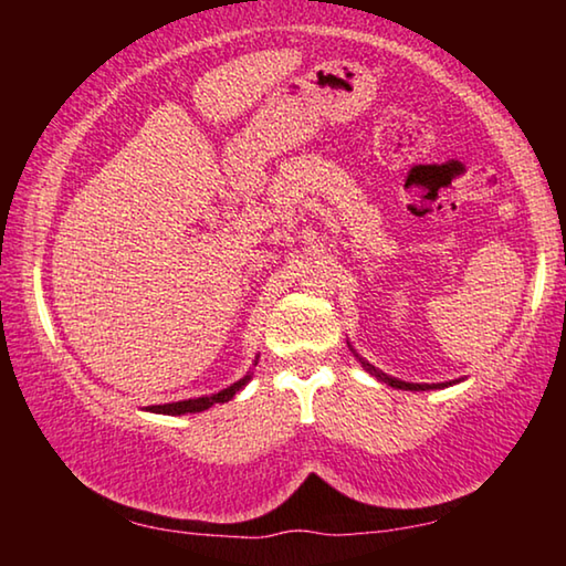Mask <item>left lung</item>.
Returning a JSON list of instances; mask_svg holds the SVG:
<instances>
[{
    "instance_id": "8db88e82",
    "label": "left lung",
    "mask_w": 566,
    "mask_h": 566,
    "mask_svg": "<svg viewBox=\"0 0 566 566\" xmlns=\"http://www.w3.org/2000/svg\"><path fill=\"white\" fill-rule=\"evenodd\" d=\"M364 364V361H361ZM364 367H367L369 371H375V375L379 377V379H385L387 385H391L395 389H409V391H424V389H434V387H429V385H411V381H401V379H391V377H387V375H379L377 369H371L369 364H364ZM449 385H452V381H449ZM437 387H447V385H437Z\"/></svg>"
}]
</instances>
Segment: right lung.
<instances>
[{"mask_svg":"<svg viewBox=\"0 0 566 566\" xmlns=\"http://www.w3.org/2000/svg\"><path fill=\"white\" fill-rule=\"evenodd\" d=\"M247 379H239L234 381L232 387H227L219 391V395H212V397H197V399H185V401H171V405H155L149 407V411H157V415H189V411H205L212 405H224V401L232 399L239 389H242L247 385Z\"/></svg>","mask_w":566,"mask_h":566,"instance_id":"obj_1","label":"right lung"}]
</instances>
